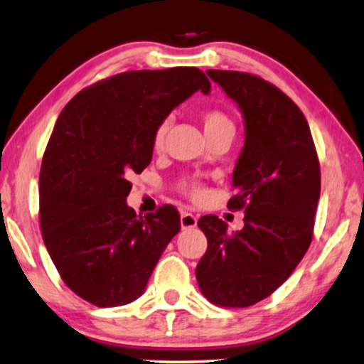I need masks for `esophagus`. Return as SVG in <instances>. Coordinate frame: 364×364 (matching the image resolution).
Wrapping results in <instances>:
<instances>
[{
    "mask_svg": "<svg viewBox=\"0 0 364 364\" xmlns=\"http://www.w3.org/2000/svg\"><path fill=\"white\" fill-rule=\"evenodd\" d=\"M198 224V217L191 214V213H186V210H181V229L186 230V229H194Z\"/></svg>",
    "mask_w": 364,
    "mask_h": 364,
    "instance_id": "1",
    "label": "esophagus"
}]
</instances>
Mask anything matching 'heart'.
I'll return each mask as SVG.
<instances>
[{
  "label": "heart",
  "mask_w": 364,
  "mask_h": 364,
  "mask_svg": "<svg viewBox=\"0 0 364 364\" xmlns=\"http://www.w3.org/2000/svg\"><path fill=\"white\" fill-rule=\"evenodd\" d=\"M200 122H203L205 137L208 139L222 132H234L235 129L234 121H232V119L220 109H205L203 114H200ZM168 127H170V121L165 119V121H161L159 124V127L155 129V134H154L155 150H160L164 147ZM180 189L181 193H184L191 199H198L203 196V186H200V183L198 180H193V178H184V180H181Z\"/></svg>",
  "instance_id": "heart-1"
}]
</instances>
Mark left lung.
Instances as JSON below:
<instances>
[{
    "label": "left lung",
    "mask_w": 364,
    "mask_h": 364,
    "mask_svg": "<svg viewBox=\"0 0 364 364\" xmlns=\"http://www.w3.org/2000/svg\"><path fill=\"white\" fill-rule=\"evenodd\" d=\"M208 75L237 102L245 124L229 200L230 209H243L245 225L230 234L217 215L200 217L208 250L196 278L209 302L248 307L273 294L311 245L321 166L309 124L289 96L252 73Z\"/></svg>",
    "instance_id": "1"
}]
</instances>
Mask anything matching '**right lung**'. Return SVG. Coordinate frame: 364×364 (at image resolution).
Here are the masks:
<instances>
[{
  "mask_svg": "<svg viewBox=\"0 0 364 364\" xmlns=\"http://www.w3.org/2000/svg\"><path fill=\"white\" fill-rule=\"evenodd\" d=\"M210 81L196 67L135 70L81 90L63 107L42 159L41 229L63 283L97 307L142 296L181 229L173 205L137 215L132 173L151 161L161 121Z\"/></svg>",
  "mask_w": 364,
  "mask_h": 364,
  "instance_id": "right-lung-1",
  "label": "right lung"
}]
</instances>
